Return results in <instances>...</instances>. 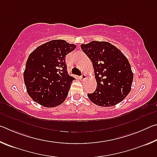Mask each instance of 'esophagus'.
<instances>
[{"mask_svg":"<svg viewBox=\"0 0 157 157\" xmlns=\"http://www.w3.org/2000/svg\"><path fill=\"white\" fill-rule=\"evenodd\" d=\"M86 75H85V74H82V75L79 77V78H80L81 79H85L86 78Z\"/></svg>","mask_w":157,"mask_h":157,"instance_id":"34e87169","label":"esophagus"}]
</instances>
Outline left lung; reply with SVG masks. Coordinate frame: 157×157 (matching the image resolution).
I'll return each instance as SVG.
<instances>
[{"label":"left lung","instance_id":"1","mask_svg":"<svg viewBox=\"0 0 157 157\" xmlns=\"http://www.w3.org/2000/svg\"><path fill=\"white\" fill-rule=\"evenodd\" d=\"M81 48L91 61L97 87L87 96L100 107H112L123 101L131 91L133 73L127 58L107 41H93Z\"/></svg>","mask_w":157,"mask_h":157}]
</instances>
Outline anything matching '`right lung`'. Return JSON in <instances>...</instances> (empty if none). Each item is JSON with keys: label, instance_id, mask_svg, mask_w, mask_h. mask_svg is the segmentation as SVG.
<instances>
[{"label": "right lung", "instance_id": "obj_1", "mask_svg": "<svg viewBox=\"0 0 157 157\" xmlns=\"http://www.w3.org/2000/svg\"><path fill=\"white\" fill-rule=\"evenodd\" d=\"M62 39L41 45L28 58L23 73L27 92L34 102L55 107L64 102L75 78L68 75L66 55L75 49Z\"/></svg>", "mask_w": 157, "mask_h": 157}]
</instances>
